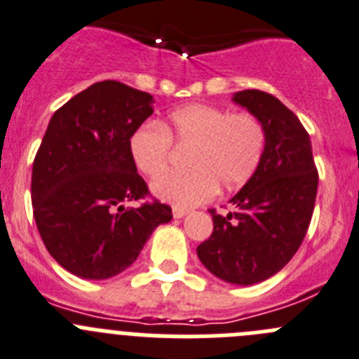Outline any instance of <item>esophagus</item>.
I'll return each mask as SVG.
<instances>
[{"instance_id": "esophagus-1", "label": "esophagus", "mask_w": 359, "mask_h": 359, "mask_svg": "<svg viewBox=\"0 0 359 359\" xmlns=\"http://www.w3.org/2000/svg\"><path fill=\"white\" fill-rule=\"evenodd\" d=\"M187 214V209H182V207H173V217H177V219H179V217H184Z\"/></svg>"}]
</instances>
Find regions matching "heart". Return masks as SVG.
Returning <instances> with one entry per match:
<instances>
[{
  "mask_svg": "<svg viewBox=\"0 0 359 359\" xmlns=\"http://www.w3.org/2000/svg\"><path fill=\"white\" fill-rule=\"evenodd\" d=\"M172 142L191 147L186 172L168 173L152 184L154 195L177 207L207 202L217 186L233 191L255 175L267 145L262 120L250 111L230 113L212 104H187L163 123H143L130 134L134 166L156 179L166 172Z\"/></svg>",
  "mask_w": 359,
  "mask_h": 359,
  "instance_id": "b5f03b06",
  "label": "heart"
}]
</instances>
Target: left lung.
Masks as SVG:
<instances>
[{
    "instance_id": "8db88e82",
    "label": "left lung",
    "mask_w": 359,
    "mask_h": 359,
    "mask_svg": "<svg viewBox=\"0 0 359 359\" xmlns=\"http://www.w3.org/2000/svg\"><path fill=\"white\" fill-rule=\"evenodd\" d=\"M233 100L266 126V152L255 175L230 200L232 210H209L212 233L196 253L214 276L253 285L285 267L299 250L316 207L319 173L310 136L285 104L262 90H243Z\"/></svg>"
}]
</instances>
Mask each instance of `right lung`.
Returning a JSON list of instances; mask_svg holds the SVG:
<instances>
[{
  "label": "right lung",
  "mask_w": 359,
  "mask_h": 359,
  "mask_svg": "<svg viewBox=\"0 0 359 359\" xmlns=\"http://www.w3.org/2000/svg\"><path fill=\"white\" fill-rule=\"evenodd\" d=\"M154 97L120 81H99L56 109L36 150L32 203L53 259L86 280L126 271L172 207L150 196L129 154V138L154 113ZM145 199L140 208L123 201Z\"/></svg>",
  "instance_id": "obj_1"
}]
</instances>
